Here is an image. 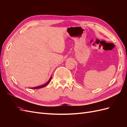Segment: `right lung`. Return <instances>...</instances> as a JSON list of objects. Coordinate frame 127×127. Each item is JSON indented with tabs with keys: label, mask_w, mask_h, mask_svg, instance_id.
<instances>
[{
	"label": "right lung",
	"mask_w": 127,
	"mask_h": 127,
	"mask_svg": "<svg viewBox=\"0 0 127 127\" xmlns=\"http://www.w3.org/2000/svg\"><path fill=\"white\" fill-rule=\"evenodd\" d=\"M51 79H52V77L51 76V77H50V79L48 80V81L45 84H43V85H41V86H37V87H33V88H32V89H38V88H43V87H45L47 85H48V84H49V83L51 82Z\"/></svg>",
	"instance_id": "1"
}]
</instances>
